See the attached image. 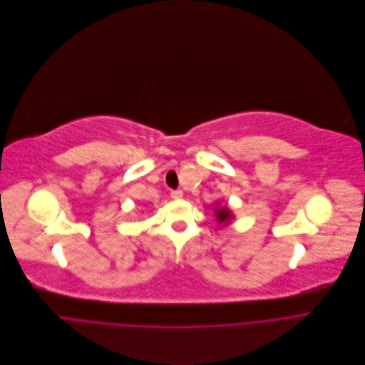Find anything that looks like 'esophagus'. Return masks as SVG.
Here are the masks:
<instances>
[{
  "label": "esophagus",
  "instance_id": "esophagus-1",
  "mask_svg": "<svg viewBox=\"0 0 365 365\" xmlns=\"http://www.w3.org/2000/svg\"><path fill=\"white\" fill-rule=\"evenodd\" d=\"M170 196H172V199H182L183 197V192L182 190H172L170 192Z\"/></svg>",
  "mask_w": 365,
  "mask_h": 365
}]
</instances>
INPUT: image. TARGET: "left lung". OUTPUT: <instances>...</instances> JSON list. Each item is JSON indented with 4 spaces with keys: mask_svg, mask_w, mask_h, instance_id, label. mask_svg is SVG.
<instances>
[{
    "mask_svg": "<svg viewBox=\"0 0 365 365\" xmlns=\"http://www.w3.org/2000/svg\"><path fill=\"white\" fill-rule=\"evenodd\" d=\"M215 215H216V220H217V223H220V225H223V226L229 225V223H230V220L235 217V216H233V213H232L226 206L219 207V205L215 207Z\"/></svg>",
    "mask_w": 365,
    "mask_h": 365,
    "instance_id": "8db88e82",
    "label": "left lung"
}]
</instances>
